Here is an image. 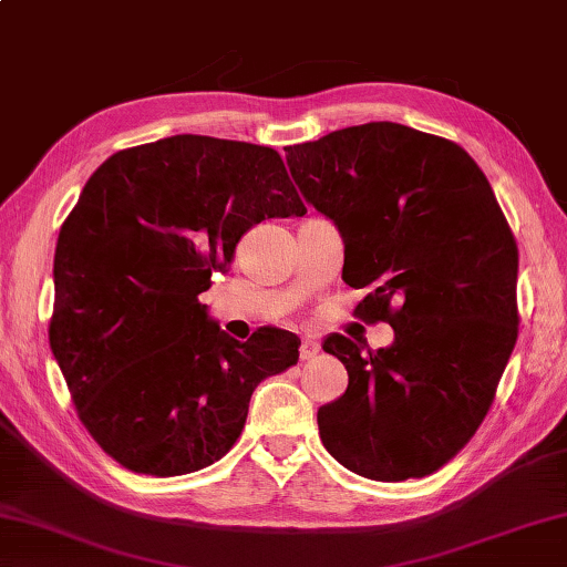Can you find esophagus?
I'll use <instances>...</instances> for the list:
<instances>
[{
  "label": "esophagus",
  "mask_w": 567,
  "mask_h": 567,
  "mask_svg": "<svg viewBox=\"0 0 567 567\" xmlns=\"http://www.w3.org/2000/svg\"><path fill=\"white\" fill-rule=\"evenodd\" d=\"M318 350H320V343H318V340H316L313 336H306V338L301 340V360L316 358Z\"/></svg>",
  "instance_id": "1"
}]
</instances>
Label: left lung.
I'll use <instances>...</instances> for the list:
<instances>
[{
    "mask_svg": "<svg viewBox=\"0 0 567 567\" xmlns=\"http://www.w3.org/2000/svg\"><path fill=\"white\" fill-rule=\"evenodd\" d=\"M298 189L336 221L355 308L394 343L346 336L323 350L348 390L318 410L326 450L375 482L422 478L464 450L496 398L518 338V247L464 147L400 123H365L288 145Z\"/></svg>",
    "mask_w": 567,
    "mask_h": 567,
    "instance_id": "obj_1",
    "label": "left lung"
}]
</instances>
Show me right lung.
I'll list each match as a JSON object with an SVG mask.
<instances>
[{"label":"right lung","instance_id":"right-lung-1","mask_svg":"<svg viewBox=\"0 0 567 567\" xmlns=\"http://www.w3.org/2000/svg\"><path fill=\"white\" fill-rule=\"evenodd\" d=\"M306 205L274 147L173 135L111 155L61 224L49 343L85 430L135 474L183 476L239 440L298 340L221 333L199 293L244 231Z\"/></svg>","mask_w":567,"mask_h":567}]
</instances>
